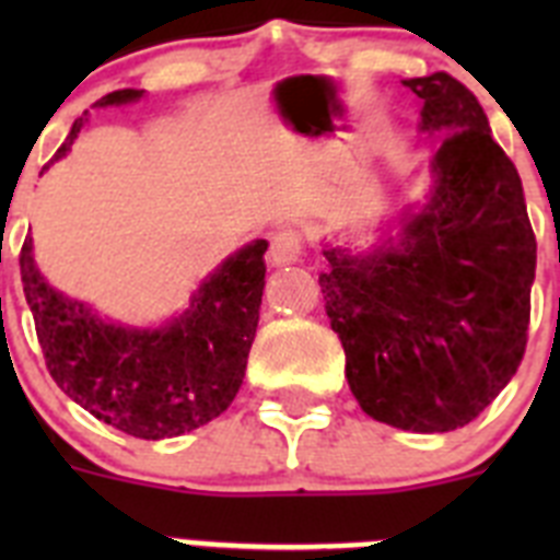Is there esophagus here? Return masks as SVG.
Here are the masks:
<instances>
[{
  "instance_id": "obj_1",
  "label": "esophagus",
  "mask_w": 560,
  "mask_h": 560,
  "mask_svg": "<svg viewBox=\"0 0 560 560\" xmlns=\"http://www.w3.org/2000/svg\"><path fill=\"white\" fill-rule=\"evenodd\" d=\"M300 255H303V235L300 232L291 230V226L289 230L275 232L269 244L271 266H289L294 260H300Z\"/></svg>"
}]
</instances>
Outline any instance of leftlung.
Returning <instances> with one entry per match:
<instances>
[{"mask_svg": "<svg viewBox=\"0 0 560 560\" xmlns=\"http://www.w3.org/2000/svg\"><path fill=\"white\" fill-rule=\"evenodd\" d=\"M404 86L423 101L420 128L443 133L432 199L398 244L325 246L319 285L359 407L404 432H454L522 364L536 235L516 165L471 89L448 72Z\"/></svg>", "mask_w": 560, "mask_h": 560, "instance_id": "8db88e82", "label": "left lung"}]
</instances>
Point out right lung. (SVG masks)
<instances>
[{
    "label": "right lung",
    "instance_id": "right-lung-1",
    "mask_svg": "<svg viewBox=\"0 0 560 560\" xmlns=\"http://www.w3.org/2000/svg\"><path fill=\"white\" fill-rule=\"evenodd\" d=\"M140 89H117L97 106L140 101ZM78 117L61 160L75 142ZM266 241L226 257L192 294L190 308L160 330L103 323L89 305L49 289L33 264V237L19 255L38 345L58 387L89 415L140 440L179 438L219 418L244 384L260 319Z\"/></svg>",
    "mask_w": 560,
    "mask_h": 560
}]
</instances>
